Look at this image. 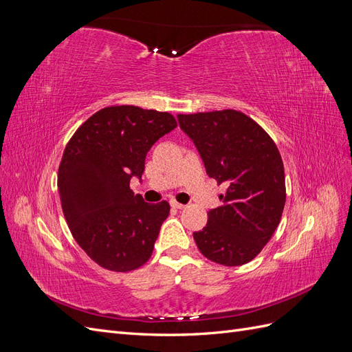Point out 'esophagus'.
<instances>
[{
	"instance_id": "34e87169",
	"label": "esophagus",
	"mask_w": 352,
	"mask_h": 352,
	"mask_svg": "<svg viewBox=\"0 0 352 352\" xmlns=\"http://www.w3.org/2000/svg\"><path fill=\"white\" fill-rule=\"evenodd\" d=\"M170 204H172V207H175V208H177V210H184V208L186 207V206L180 204V202H177V201H175V199L170 201Z\"/></svg>"
}]
</instances>
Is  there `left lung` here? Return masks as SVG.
Segmentation results:
<instances>
[{
  "mask_svg": "<svg viewBox=\"0 0 352 352\" xmlns=\"http://www.w3.org/2000/svg\"><path fill=\"white\" fill-rule=\"evenodd\" d=\"M177 120L217 185L223 206L208 211L194 232L201 254L221 265L257 257L279 226L286 201L285 170L274 141L251 117L236 110L177 114Z\"/></svg>",
  "mask_w": 352,
  "mask_h": 352,
  "instance_id": "8db88e82",
  "label": "left lung"
}]
</instances>
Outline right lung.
Masks as SVG:
<instances>
[{
    "instance_id": "add662e5",
    "label": "right lung",
    "mask_w": 352,
    "mask_h": 352,
    "mask_svg": "<svg viewBox=\"0 0 352 352\" xmlns=\"http://www.w3.org/2000/svg\"><path fill=\"white\" fill-rule=\"evenodd\" d=\"M177 126L170 113L111 105L73 133L58 167L61 208L79 247L101 267L131 272L150 260L167 201L148 204L131 189L150 148Z\"/></svg>"
}]
</instances>
